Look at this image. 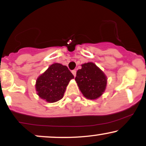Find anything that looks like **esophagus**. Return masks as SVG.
Listing matches in <instances>:
<instances>
[{"instance_id":"obj_1","label":"esophagus","mask_w":146,"mask_h":146,"mask_svg":"<svg viewBox=\"0 0 146 146\" xmlns=\"http://www.w3.org/2000/svg\"><path fill=\"white\" fill-rule=\"evenodd\" d=\"M72 73L74 75V77L76 76V70H73V71H72Z\"/></svg>"}]
</instances>
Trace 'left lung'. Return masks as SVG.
Wrapping results in <instances>:
<instances>
[{
	"label": "left lung",
	"mask_w": 146,
	"mask_h": 146,
	"mask_svg": "<svg viewBox=\"0 0 146 146\" xmlns=\"http://www.w3.org/2000/svg\"><path fill=\"white\" fill-rule=\"evenodd\" d=\"M78 86L85 98L95 100L103 94L107 80L104 73L94 63L88 62L82 65L75 77Z\"/></svg>",
	"instance_id": "left-lung-1"
}]
</instances>
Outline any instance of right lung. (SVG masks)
I'll return each instance as SVG.
<instances>
[{
    "mask_svg": "<svg viewBox=\"0 0 146 146\" xmlns=\"http://www.w3.org/2000/svg\"><path fill=\"white\" fill-rule=\"evenodd\" d=\"M73 75L67 66L59 63L51 65L36 80V88L40 98L53 103L63 98L66 86Z\"/></svg>",
    "mask_w": 146,
    "mask_h": 146,
    "instance_id": "1",
    "label": "right lung"
}]
</instances>
